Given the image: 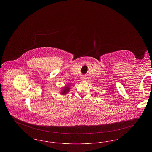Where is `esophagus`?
Here are the masks:
<instances>
[{"mask_svg": "<svg viewBox=\"0 0 152 152\" xmlns=\"http://www.w3.org/2000/svg\"><path fill=\"white\" fill-rule=\"evenodd\" d=\"M82 80H85V77H82Z\"/></svg>", "mask_w": 152, "mask_h": 152, "instance_id": "obj_1", "label": "esophagus"}]
</instances>
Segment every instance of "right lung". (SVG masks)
Segmentation results:
<instances>
[{"mask_svg": "<svg viewBox=\"0 0 152 152\" xmlns=\"http://www.w3.org/2000/svg\"><path fill=\"white\" fill-rule=\"evenodd\" d=\"M69 89H70L69 87L68 86H66V87H64L63 88V89H62V91L61 92V94H63V95H65L67 93L69 92Z\"/></svg>", "mask_w": 152, "mask_h": 152, "instance_id": "add662e5", "label": "right lung"}]
</instances>
